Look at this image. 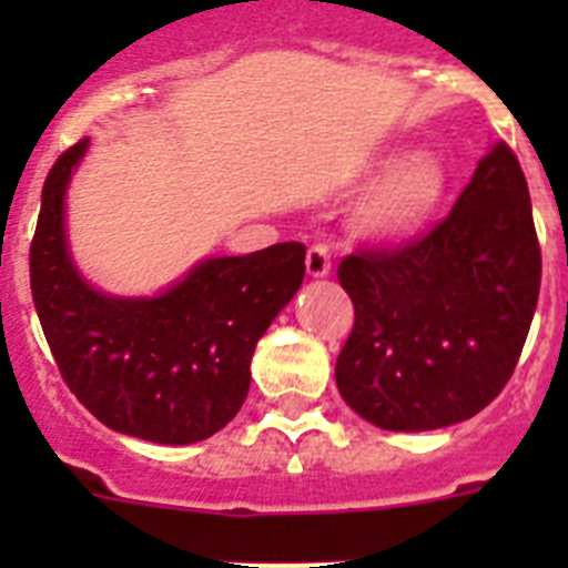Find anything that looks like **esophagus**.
Returning <instances> with one entry per match:
<instances>
[{
  "label": "esophagus",
  "instance_id": "34e87169",
  "mask_svg": "<svg viewBox=\"0 0 568 568\" xmlns=\"http://www.w3.org/2000/svg\"><path fill=\"white\" fill-rule=\"evenodd\" d=\"M333 270V255H329L327 244H313L307 250V275L310 278H327Z\"/></svg>",
  "mask_w": 568,
  "mask_h": 568
}]
</instances>
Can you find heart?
Listing matches in <instances>:
<instances>
[{
  "mask_svg": "<svg viewBox=\"0 0 568 568\" xmlns=\"http://www.w3.org/2000/svg\"><path fill=\"white\" fill-rule=\"evenodd\" d=\"M375 170L386 173L355 207V233L375 244L413 241L444 204L449 187L446 162L435 150H409L400 159L393 153L381 155Z\"/></svg>",
  "mask_w": 568,
  "mask_h": 568,
  "instance_id": "1",
  "label": "heart"
}]
</instances>
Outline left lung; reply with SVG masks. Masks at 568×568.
Segmentation results:
<instances>
[{"label": "left lung", "mask_w": 568, "mask_h": 568, "mask_svg": "<svg viewBox=\"0 0 568 568\" xmlns=\"http://www.w3.org/2000/svg\"><path fill=\"white\" fill-rule=\"evenodd\" d=\"M355 307L335 364L349 409L389 433L478 415L515 373L540 293L526 175L491 144L453 213L404 250H361L338 267Z\"/></svg>", "instance_id": "8db88e82"}]
</instances>
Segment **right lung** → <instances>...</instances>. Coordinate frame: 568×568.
<instances>
[{
    "label": "right lung",
    "instance_id": "right-lung-1",
    "mask_svg": "<svg viewBox=\"0 0 568 568\" xmlns=\"http://www.w3.org/2000/svg\"><path fill=\"white\" fill-rule=\"evenodd\" d=\"M82 139L42 187L30 290L59 373L104 426L153 444H195L230 424L250 389L255 344L304 281L307 247L202 258L155 295H110L73 264L64 222Z\"/></svg>",
    "mask_w": 568,
    "mask_h": 568
}]
</instances>
